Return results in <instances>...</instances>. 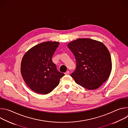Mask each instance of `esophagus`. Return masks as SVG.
<instances>
[{"instance_id":"34e87169","label":"esophagus","mask_w":128,"mask_h":128,"mask_svg":"<svg viewBox=\"0 0 128 128\" xmlns=\"http://www.w3.org/2000/svg\"><path fill=\"white\" fill-rule=\"evenodd\" d=\"M70 74L69 71H67L65 73V75H68V74Z\"/></svg>"}]
</instances>
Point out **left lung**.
Instances as JSON below:
<instances>
[{
    "label": "left lung",
    "mask_w": 128,
    "mask_h": 128,
    "mask_svg": "<svg viewBox=\"0 0 128 128\" xmlns=\"http://www.w3.org/2000/svg\"><path fill=\"white\" fill-rule=\"evenodd\" d=\"M74 54L76 67L70 76L79 85L90 90L99 88L108 78L112 69L110 54L101 42L78 38L67 44Z\"/></svg>",
    "instance_id": "obj_1"
}]
</instances>
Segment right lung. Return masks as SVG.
<instances>
[{
	"mask_svg": "<svg viewBox=\"0 0 128 128\" xmlns=\"http://www.w3.org/2000/svg\"><path fill=\"white\" fill-rule=\"evenodd\" d=\"M59 45L57 42H43L29 49L22 58L23 78L34 92L47 94L59 84L64 74L58 71L52 58Z\"/></svg>",
	"mask_w": 128,
	"mask_h": 128,
	"instance_id": "add662e5",
	"label": "right lung"
}]
</instances>
